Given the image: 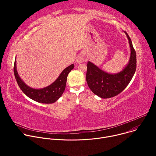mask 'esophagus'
<instances>
[{
    "instance_id": "obj_1",
    "label": "esophagus",
    "mask_w": 156,
    "mask_h": 156,
    "mask_svg": "<svg viewBox=\"0 0 156 156\" xmlns=\"http://www.w3.org/2000/svg\"><path fill=\"white\" fill-rule=\"evenodd\" d=\"M86 60V58L84 55H79L77 57H76V62L77 63H81L82 62H83L84 61H85Z\"/></svg>"
}]
</instances>
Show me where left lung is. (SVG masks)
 <instances>
[{
	"label": "left lung",
	"mask_w": 156,
	"mask_h": 156,
	"mask_svg": "<svg viewBox=\"0 0 156 156\" xmlns=\"http://www.w3.org/2000/svg\"><path fill=\"white\" fill-rule=\"evenodd\" d=\"M126 34L131 49L129 63L120 72L109 74L101 70L93 63H87L86 80L92 92L104 99L112 98L120 94L129 83L136 69V55L130 37Z\"/></svg>",
	"instance_id": "8db88e82"
}]
</instances>
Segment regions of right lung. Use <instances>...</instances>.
Wrapping results in <instances>:
<instances>
[{
    "instance_id": "1",
    "label": "right lung",
    "mask_w": 156,
    "mask_h": 156,
    "mask_svg": "<svg viewBox=\"0 0 156 156\" xmlns=\"http://www.w3.org/2000/svg\"><path fill=\"white\" fill-rule=\"evenodd\" d=\"M16 59L15 60L13 71L16 82L21 90L30 99L44 104H52L57 101L62 95L65 91L66 79L70 71L74 68V65L72 64L65 69L60 73L58 78L51 85L42 89H33L27 86L19 76L16 66Z\"/></svg>"
}]
</instances>
